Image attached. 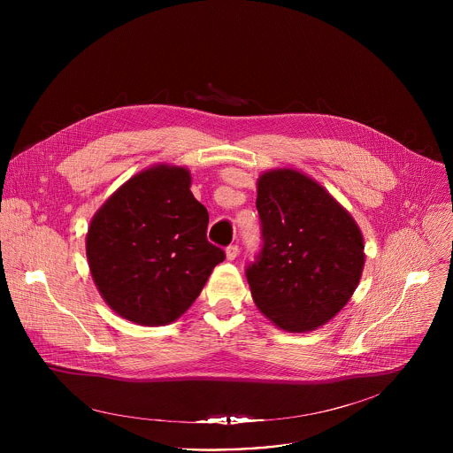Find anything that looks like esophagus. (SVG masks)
<instances>
[{
    "label": "esophagus",
    "mask_w": 453,
    "mask_h": 453,
    "mask_svg": "<svg viewBox=\"0 0 453 453\" xmlns=\"http://www.w3.org/2000/svg\"><path fill=\"white\" fill-rule=\"evenodd\" d=\"M238 252H240L238 245H229V247H226V256H227V260H234V257L238 256Z\"/></svg>",
    "instance_id": "esophagus-1"
}]
</instances>
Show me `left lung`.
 I'll return each instance as SVG.
<instances>
[{"label":"left lung","instance_id":"obj_1","mask_svg":"<svg viewBox=\"0 0 453 453\" xmlns=\"http://www.w3.org/2000/svg\"><path fill=\"white\" fill-rule=\"evenodd\" d=\"M262 249L245 269L252 299L287 332L315 330L335 317L364 269V240L351 215L296 170L257 180Z\"/></svg>","mask_w":453,"mask_h":453}]
</instances>
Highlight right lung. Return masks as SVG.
I'll return each instance as SVG.
<instances>
[{
	"mask_svg": "<svg viewBox=\"0 0 453 453\" xmlns=\"http://www.w3.org/2000/svg\"><path fill=\"white\" fill-rule=\"evenodd\" d=\"M186 168L159 165L128 179L91 220L86 252L105 303L142 326L179 319L226 260L208 242V210Z\"/></svg>",
	"mask_w": 453,
	"mask_h": 453,
	"instance_id": "add662e5",
	"label": "right lung"
}]
</instances>
